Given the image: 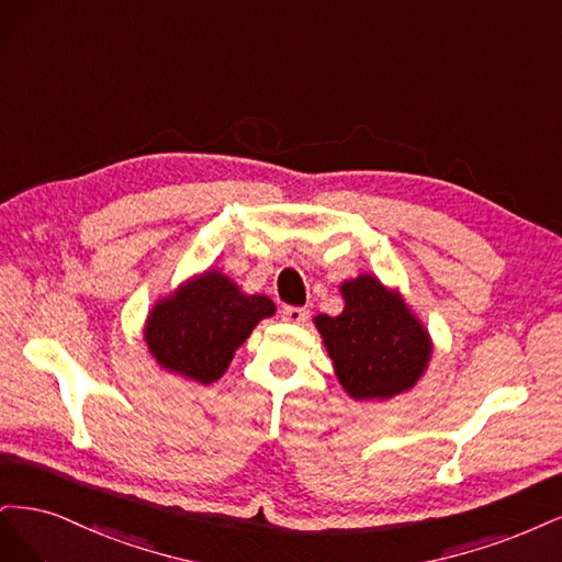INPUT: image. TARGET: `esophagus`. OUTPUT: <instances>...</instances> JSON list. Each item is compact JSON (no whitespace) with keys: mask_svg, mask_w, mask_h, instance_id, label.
I'll list each match as a JSON object with an SVG mask.
<instances>
[{"mask_svg":"<svg viewBox=\"0 0 562 562\" xmlns=\"http://www.w3.org/2000/svg\"><path fill=\"white\" fill-rule=\"evenodd\" d=\"M282 322H289V324H303L305 319H307V313L305 307H294V305H286V307H282Z\"/></svg>","mask_w":562,"mask_h":562,"instance_id":"34e87169","label":"esophagus"}]
</instances>
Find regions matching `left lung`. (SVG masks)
I'll use <instances>...</instances> for the list:
<instances>
[{"mask_svg": "<svg viewBox=\"0 0 562 562\" xmlns=\"http://www.w3.org/2000/svg\"><path fill=\"white\" fill-rule=\"evenodd\" d=\"M346 311L317 315L334 369L352 400H390L418 383L431 357L423 324L400 294L387 292L371 276L340 284Z\"/></svg>", "mask_w": 562, "mask_h": 562, "instance_id": "1", "label": "left lung"}]
</instances>
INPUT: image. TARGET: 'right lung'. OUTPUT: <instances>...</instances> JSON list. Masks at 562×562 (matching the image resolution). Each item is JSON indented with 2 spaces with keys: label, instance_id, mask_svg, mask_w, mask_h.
<instances>
[{
  "label": "right lung",
  "instance_id": "right-lung-1",
  "mask_svg": "<svg viewBox=\"0 0 562 562\" xmlns=\"http://www.w3.org/2000/svg\"><path fill=\"white\" fill-rule=\"evenodd\" d=\"M273 313L268 296H247L220 270H207L154 305L144 340L162 369L210 385L224 375L235 348Z\"/></svg>",
  "mask_w": 562,
  "mask_h": 562
}]
</instances>
